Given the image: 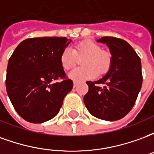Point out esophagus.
<instances>
[{"label": "esophagus", "mask_w": 154, "mask_h": 154, "mask_svg": "<svg viewBox=\"0 0 154 154\" xmlns=\"http://www.w3.org/2000/svg\"><path fill=\"white\" fill-rule=\"evenodd\" d=\"M73 87H77V82H74V83H73Z\"/></svg>", "instance_id": "1"}]
</instances>
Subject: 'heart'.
Wrapping results in <instances>:
<instances>
[{"instance_id": "b5f03b06", "label": "heart", "mask_w": 154, "mask_h": 154, "mask_svg": "<svg viewBox=\"0 0 154 154\" xmlns=\"http://www.w3.org/2000/svg\"><path fill=\"white\" fill-rule=\"evenodd\" d=\"M84 57L81 60L83 67L74 69L68 73V77L74 82L91 79L97 74H103L109 70L111 55L102 50L98 44L91 40H84L75 45L72 50L65 48L60 55V63L64 70H70L77 63V57Z\"/></svg>"}]
</instances>
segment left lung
I'll list each match as a JSON object with an SVG mask.
<instances>
[{
	"mask_svg": "<svg viewBox=\"0 0 154 154\" xmlns=\"http://www.w3.org/2000/svg\"><path fill=\"white\" fill-rule=\"evenodd\" d=\"M97 41L108 46L111 63L103 77L93 82H87L89 90L83 98L84 103L95 117L115 121L125 117L135 103L142 87L141 60L134 48L121 38L102 37Z\"/></svg>",
	"mask_w": 154,
	"mask_h": 154,
	"instance_id": "left-lung-1",
	"label": "left lung"
}]
</instances>
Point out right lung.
Returning <instances> with one entry per match:
<instances>
[{
    "label": "right lung",
    "mask_w": 154,
    "mask_h": 154,
    "mask_svg": "<svg viewBox=\"0 0 154 154\" xmlns=\"http://www.w3.org/2000/svg\"><path fill=\"white\" fill-rule=\"evenodd\" d=\"M72 40L65 37H39L22 41L10 57L6 91L16 112L29 122L40 124L57 116L64 97L73 87L66 74L62 52Z\"/></svg>",
    "instance_id": "right-lung-1"
}]
</instances>
